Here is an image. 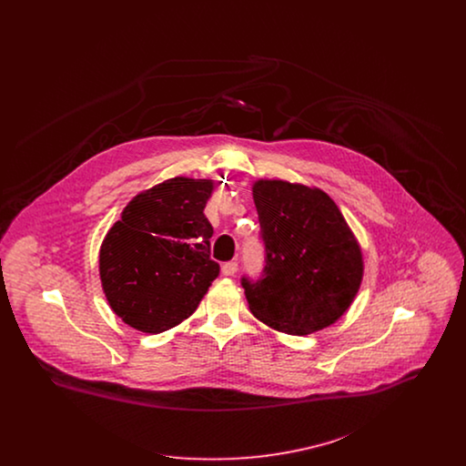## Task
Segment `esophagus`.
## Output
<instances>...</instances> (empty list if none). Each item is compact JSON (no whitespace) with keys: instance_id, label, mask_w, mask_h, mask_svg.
Wrapping results in <instances>:
<instances>
[{"instance_id":"1","label":"esophagus","mask_w":466,"mask_h":466,"mask_svg":"<svg viewBox=\"0 0 466 466\" xmlns=\"http://www.w3.org/2000/svg\"><path fill=\"white\" fill-rule=\"evenodd\" d=\"M236 272H238V262L230 260V262H225V264H222L223 276H234Z\"/></svg>"}]
</instances>
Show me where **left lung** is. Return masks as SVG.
<instances>
[{
  "instance_id": "left-lung-1",
  "label": "left lung",
  "mask_w": 466,
  "mask_h": 466,
  "mask_svg": "<svg viewBox=\"0 0 466 466\" xmlns=\"http://www.w3.org/2000/svg\"><path fill=\"white\" fill-rule=\"evenodd\" d=\"M253 200L264 268L258 278L241 276L249 310L289 335L332 325L363 276L361 251L339 208L325 192L289 181H257Z\"/></svg>"
}]
</instances>
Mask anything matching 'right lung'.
Listing matches in <instances>:
<instances>
[{
  "label": "right lung",
  "mask_w": 466,
  "mask_h": 466,
  "mask_svg": "<svg viewBox=\"0 0 466 466\" xmlns=\"http://www.w3.org/2000/svg\"><path fill=\"white\" fill-rule=\"evenodd\" d=\"M213 183L173 177L136 196L106 234L99 274L111 309L136 330L160 333L198 309L220 266L204 217Z\"/></svg>",
  "instance_id": "right-lung-1"
}]
</instances>
